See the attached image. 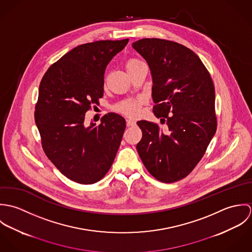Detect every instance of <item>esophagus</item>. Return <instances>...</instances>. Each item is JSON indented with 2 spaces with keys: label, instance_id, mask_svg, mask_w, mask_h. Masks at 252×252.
<instances>
[{
  "label": "esophagus",
  "instance_id": "1",
  "mask_svg": "<svg viewBox=\"0 0 252 252\" xmlns=\"http://www.w3.org/2000/svg\"><path fill=\"white\" fill-rule=\"evenodd\" d=\"M126 124H127V127L135 126V125H136V121H135L134 119H131V118H127V119H126Z\"/></svg>",
  "mask_w": 252,
  "mask_h": 252
}]
</instances>
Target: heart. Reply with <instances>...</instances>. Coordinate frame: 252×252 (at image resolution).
<instances>
[{
  "instance_id": "1",
  "label": "heart",
  "mask_w": 252,
  "mask_h": 252,
  "mask_svg": "<svg viewBox=\"0 0 252 252\" xmlns=\"http://www.w3.org/2000/svg\"><path fill=\"white\" fill-rule=\"evenodd\" d=\"M143 62L139 59H136V58H131L127 61L126 63V70L128 71L129 69L131 68H134L140 64H142ZM141 103H142V100H131V101H126V102H123L121 104H119L117 107H116V110L121 112V113H124L126 115H129V116H135L139 113L140 111V107H141Z\"/></svg>"
}]
</instances>
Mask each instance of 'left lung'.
Wrapping results in <instances>:
<instances>
[{"mask_svg": "<svg viewBox=\"0 0 252 252\" xmlns=\"http://www.w3.org/2000/svg\"><path fill=\"white\" fill-rule=\"evenodd\" d=\"M132 45L151 72L153 112L168 125L162 130L138 121L143 137L137 150L156 180L172 183L193 171L216 134L215 85L198 55L182 44L152 37Z\"/></svg>", "mask_w": 252, "mask_h": 252, "instance_id": "obj_1", "label": "left lung"}]
</instances>
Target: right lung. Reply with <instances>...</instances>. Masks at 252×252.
<instances>
[{
    "label": "right lung",
    "instance_id": "right-lung-1",
    "mask_svg": "<svg viewBox=\"0 0 252 252\" xmlns=\"http://www.w3.org/2000/svg\"><path fill=\"white\" fill-rule=\"evenodd\" d=\"M129 39L80 44L51 65L39 83L35 121L48 159L68 179L80 184L102 180L110 169L126 128L109 112L101 124L85 126V113L104 95L110 60Z\"/></svg>",
    "mask_w": 252,
    "mask_h": 252
}]
</instances>
